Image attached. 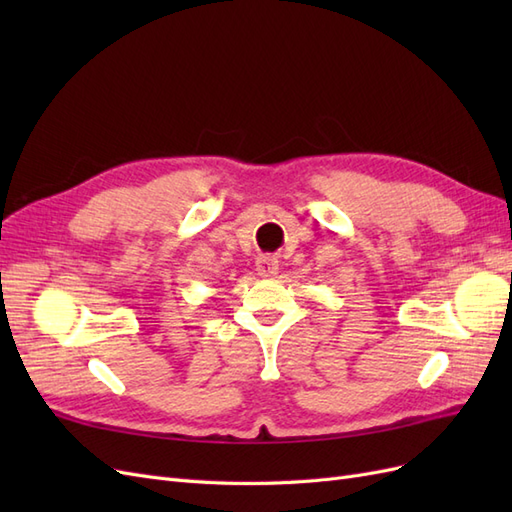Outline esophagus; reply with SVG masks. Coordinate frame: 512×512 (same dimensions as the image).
<instances>
[{
    "label": "esophagus",
    "instance_id": "esophagus-1",
    "mask_svg": "<svg viewBox=\"0 0 512 512\" xmlns=\"http://www.w3.org/2000/svg\"><path fill=\"white\" fill-rule=\"evenodd\" d=\"M256 271L260 277H273L280 273V265H277V260L273 256H260L256 260Z\"/></svg>",
    "mask_w": 512,
    "mask_h": 512
}]
</instances>
